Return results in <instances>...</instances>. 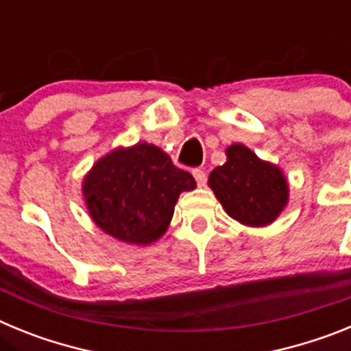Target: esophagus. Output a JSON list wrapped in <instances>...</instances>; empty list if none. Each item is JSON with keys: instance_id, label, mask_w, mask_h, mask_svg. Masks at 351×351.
I'll return each mask as SVG.
<instances>
[{"instance_id": "esophagus-1", "label": "esophagus", "mask_w": 351, "mask_h": 351, "mask_svg": "<svg viewBox=\"0 0 351 351\" xmlns=\"http://www.w3.org/2000/svg\"><path fill=\"white\" fill-rule=\"evenodd\" d=\"M193 178H195V181H197L198 186H204V184H206V181H207L206 172H204V170H200V169L193 170Z\"/></svg>"}]
</instances>
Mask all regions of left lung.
I'll use <instances>...</instances> for the list:
<instances>
[{
  "instance_id": "8db88e82",
  "label": "left lung",
  "mask_w": 351,
  "mask_h": 351,
  "mask_svg": "<svg viewBox=\"0 0 351 351\" xmlns=\"http://www.w3.org/2000/svg\"><path fill=\"white\" fill-rule=\"evenodd\" d=\"M209 186L226 214L247 226L271 225L288 204L283 170L243 144L226 147V163L209 173Z\"/></svg>"
}]
</instances>
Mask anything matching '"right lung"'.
<instances>
[{
  "label": "right lung",
  "instance_id": "right-lung-1",
  "mask_svg": "<svg viewBox=\"0 0 351 351\" xmlns=\"http://www.w3.org/2000/svg\"><path fill=\"white\" fill-rule=\"evenodd\" d=\"M193 176L147 142L117 147L96 161L82 181L93 221L117 241L154 243L169 228L182 191L195 190Z\"/></svg>",
  "mask_w": 351,
  "mask_h": 351
}]
</instances>
